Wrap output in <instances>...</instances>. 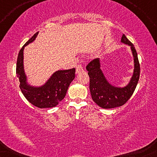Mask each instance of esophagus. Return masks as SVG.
<instances>
[{
	"label": "esophagus",
	"instance_id": "esophagus-1",
	"mask_svg": "<svg viewBox=\"0 0 157 157\" xmlns=\"http://www.w3.org/2000/svg\"><path fill=\"white\" fill-rule=\"evenodd\" d=\"M83 71V67H82V66L81 65V64H79V65H78V66H76V74H78V73Z\"/></svg>",
	"mask_w": 157,
	"mask_h": 157
}]
</instances>
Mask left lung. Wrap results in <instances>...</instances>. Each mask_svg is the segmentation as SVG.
Returning a JSON list of instances; mask_svg holds the SVG:
<instances>
[{"label":"left lung","instance_id":"obj_1","mask_svg":"<svg viewBox=\"0 0 157 157\" xmlns=\"http://www.w3.org/2000/svg\"><path fill=\"white\" fill-rule=\"evenodd\" d=\"M121 42L131 46L134 56V71L130 82L124 88L114 87L106 81L100 69V61L94 59L86 66L90 78L89 89L91 98L98 106L103 109H112L121 106L127 102L132 96L140 76V64L134 45L123 34Z\"/></svg>","mask_w":157,"mask_h":157}]
</instances>
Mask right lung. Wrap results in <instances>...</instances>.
Segmentation results:
<instances>
[{
  "mask_svg": "<svg viewBox=\"0 0 157 157\" xmlns=\"http://www.w3.org/2000/svg\"><path fill=\"white\" fill-rule=\"evenodd\" d=\"M38 32L36 33L19 51L16 63V74L20 82V89L29 101L38 108H51L59 104L65 97L70 83L75 78L76 69L58 71L52 75L46 83L41 87L30 86L26 83V76L23 70V49L33 42Z\"/></svg>",
  "mask_w": 157,
  "mask_h": 157,
  "instance_id": "add662e5",
  "label": "right lung"
}]
</instances>
